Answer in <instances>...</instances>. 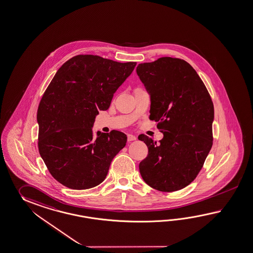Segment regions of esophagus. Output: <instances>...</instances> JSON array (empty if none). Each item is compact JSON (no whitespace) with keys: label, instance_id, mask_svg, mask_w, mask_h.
<instances>
[{"label":"esophagus","instance_id":"obj_1","mask_svg":"<svg viewBox=\"0 0 253 253\" xmlns=\"http://www.w3.org/2000/svg\"><path fill=\"white\" fill-rule=\"evenodd\" d=\"M128 142H131V141H134L136 140V137L134 135H132V134H128Z\"/></svg>","mask_w":253,"mask_h":253}]
</instances>
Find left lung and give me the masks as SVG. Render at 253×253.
I'll use <instances>...</instances> for the list:
<instances>
[{
    "label": "left lung",
    "instance_id": "obj_1",
    "mask_svg": "<svg viewBox=\"0 0 253 253\" xmlns=\"http://www.w3.org/2000/svg\"><path fill=\"white\" fill-rule=\"evenodd\" d=\"M137 74L151 95L150 120L164 134L159 143L140 134L148 154L139 169L156 190L173 192L192 183L213 144L214 105L189 63L169 56L139 64Z\"/></svg>",
    "mask_w": 253,
    "mask_h": 253
}]
</instances>
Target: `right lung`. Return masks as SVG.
Listing matches in <instances>:
<instances>
[{
	"instance_id": "1",
	"label": "right lung",
	"mask_w": 253,
	"mask_h": 253,
	"mask_svg": "<svg viewBox=\"0 0 253 253\" xmlns=\"http://www.w3.org/2000/svg\"><path fill=\"white\" fill-rule=\"evenodd\" d=\"M135 66L136 62L78 55L64 63L50 82L37 110L38 150L62 185L82 190L104 181L127 136L113 129L98 131L94 138L93 124Z\"/></svg>"
}]
</instances>
